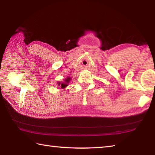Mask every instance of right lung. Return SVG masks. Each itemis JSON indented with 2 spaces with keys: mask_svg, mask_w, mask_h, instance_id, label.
Returning <instances> with one entry per match:
<instances>
[{
  "mask_svg": "<svg viewBox=\"0 0 155 155\" xmlns=\"http://www.w3.org/2000/svg\"><path fill=\"white\" fill-rule=\"evenodd\" d=\"M71 81V78L70 77H68L67 79H65L64 83H59V82H58V86H60V87L61 88H64L68 86V83H69V81Z\"/></svg>",
  "mask_w": 155,
  "mask_h": 155,
  "instance_id": "right-lung-1",
  "label": "right lung"
}]
</instances>
